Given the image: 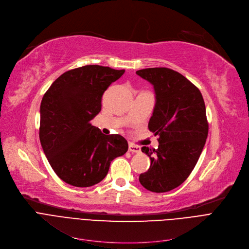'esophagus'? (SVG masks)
Instances as JSON below:
<instances>
[{"label":"esophagus","instance_id":"1","mask_svg":"<svg viewBox=\"0 0 249 249\" xmlns=\"http://www.w3.org/2000/svg\"><path fill=\"white\" fill-rule=\"evenodd\" d=\"M128 151L130 153H140L141 152V147H139V145H136L134 143H129L128 144Z\"/></svg>","mask_w":249,"mask_h":249}]
</instances>
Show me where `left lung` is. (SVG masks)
<instances>
[{
	"mask_svg": "<svg viewBox=\"0 0 249 249\" xmlns=\"http://www.w3.org/2000/svg\"><path fill=\"white\" fill-rule=\"evenodd\" d=\"M136 73L154 85L156 105L149 129L159 136L157 150L142 148L151 166L139 180L149 191L168 192L189 177L206 142L205 102L198 87L173 69L155 67Z\"/></svg>",
	"mask_w": 249,
	"mask_h": 249,
	"instance_id": "8db88e82",
	"label": "left lung"
}]
</instances>
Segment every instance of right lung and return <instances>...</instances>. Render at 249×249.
<instances>
[{
    "label": "right lung",
    "mask_w": 249,
    "mask_h": 249,
    "mask_svg": "<svg viewBox=\"0 0 249 249\" xmlns=\"http://www.w3.org/2000/svg\"><path fill=\"white\" fill-rule=\"evenodd\" d=\"M124 69L85 65L64 72L44 94L39 138L56 175L75 187H90L105 179L110 162L126 153L120 135H104L91 124L101 110V97Z\"/></svg>",
    "instance_id": "obj_1"
}]
</instances>
